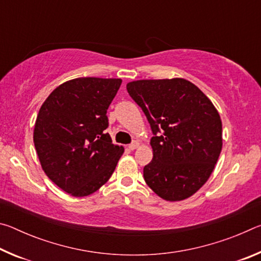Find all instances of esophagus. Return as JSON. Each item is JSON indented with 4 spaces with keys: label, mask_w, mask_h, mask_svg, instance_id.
I'll return each instance as SVG.
<instances>
[{
    "label": "esophagus",
    "mask_w": 261,
    "mask_h": 261,
    "mask_svg": "<svg viewBox=\"0 0 261 261\" xmlns=\"http://www.w3.org/2000/svg\"><path fill=\"white\" fill-rule=\"evenodd\" d=\"M139 147V143L138 141H134V143L129 145V149H131V151H135L136 148Z\"/></svg>",
    "instance_id": "esophagus-1"
}]
</instances>
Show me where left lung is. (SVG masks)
I'll list each match as a JSON object with an SVG mask.
<instances>
[{
  "label": "left lung",
  "instance_id": "left-lung-1",
  "mask_svg": "<svg viewBox=\"0 0 261 261\" xmlns=\"http://www.w3.org/2000/svg\"><path fill=\"white\" fill-rule=\"evenodd\" d=\"M126 90L151 124L153 159L144 179L159 197L179 201L213 173L222 149V122L212 101L184 78L141 79Z\"/></svg>",
  "mask_w": 261,
  "mask_h": 261
}]
</instances>
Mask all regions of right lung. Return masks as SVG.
I'll use <instances>...</instances> for the list:
<instances>
[{"label":"right lung","mask_w":261,"mask_h":261,"mask_svg":"<svg viewBox=\"0 0 261 261\" xmlns=\"http://www.w3.org/2000/svg\"><path fill=\"white\" fill-rule=\"evenodd\" d=\"M121 84L120 78H74L57 86L39 110L33 141L41 168L73 197L90 196L107 183L124 152L105 132Z\"/></svg>","instance_id":"1"}]
</instances>
